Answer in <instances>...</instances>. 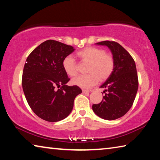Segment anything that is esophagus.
<instances>
[{
	"label": "esophagus",
	"instance_id": "34e87169",
	"mask_svg": "<svg viewBox=\"0 0 160 160\" xmlns=\"http://www.w3.org/2000/svg\"><path fill=\"white\" fill-rule=\"evenodd\" d=\"M82 92H84V93H85V92L90 93V92H92L93 91V90H85V89H82Z\"/></svg>",
	"mask_w": 160,
	"mask_h": 160
}]
</instances>
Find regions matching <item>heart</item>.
<instances>
[{
    "label": "heart",
    "instance_id": "1",
    "mask_svg": "<svg viewBox=\"0 0 160 160\" xmlns=\"http://www.w3.org/2000/svg\"><path fill=\"white\" fill-rule=\"evenodd\" d=\"M82 63H88L87 72L90 73L79 75L72 80V84L82 88H90L101 81L107 80L113 71L115 61L113 56L101 48L89 47L77 52ZM66 73L74 77L78 73V65L75 59L68 56L62 61Z\"/></svg>",
    "mask_w": 160,
    "mask_h": 160
}]
</instances>
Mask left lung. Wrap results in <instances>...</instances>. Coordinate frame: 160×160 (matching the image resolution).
<instances>
[{"label":"left lung","instance_id":"8db88e82","mask_svg":"<svg viewBox=\"0 0 160 160\" xmlns=\"http://www.w3.org/2000/svg\"><path fill=\"white\" fill-rule=\"evenodd\" d=\"M97 44L110 48L115 66L110 77L100 86L105 89L102 101L93 104L92 109L100 118L115 120L125 115L133 104L138 89L136 66L131 54L118 43L103 41Z\"/></svg>","mask_w":160,"mask_h":160}]
</instances>
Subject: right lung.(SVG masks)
<instances>
[{
    "instance_id": "right-lung-1",
    "label": "right lung",
    "mask_w": 160,
    "mask_h": 160,
    "mask_svg": "<svg viewBox=\"0 0 160 160\" xmlns=\"http://www.w3.org/2000/svg\"><path fill=\"white\" fill-rule=\"evenodd\" d=\"M71 46L47 40L28 56L23 69L22 85L27 101L37 116L48 122L66 118L74 99L82 92L78 86H68L70 80L62 61L74 51ZM56 86L60 87L56 91Z\"/></svg>"
}]
</instances>
